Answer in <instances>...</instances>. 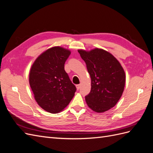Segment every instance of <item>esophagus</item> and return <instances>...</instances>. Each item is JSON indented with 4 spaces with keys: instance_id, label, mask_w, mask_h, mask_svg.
I'll use <instances>...</instances> for the list:
<instances>
[{
    "instance_id": "34e87169",
    "label": "esophagus",
    "mask_w": 153,
    "mask_h": 153,
    "mask_svg": "<svg viewBox=\"0 0 153 153\" xmlns=\"http://www.w3.org/2000/svg\"><path fill=\"white\" fill-rule=\"evenodd\" d=\"M80 86H81V85H80V84H78V85H76V87L77 90H79V89H80Z\"/></svg>"
}]
</instances>
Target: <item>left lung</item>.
Here are the masks:
<instances>
[{
    "label": "left lung",
    "mask_w": 153,
    "mask_h": 153,
    "mask_svg": "<svg viewBox=\"0 0 153 153\" xmlns=\"http://www.w3.org/2000/svg\"><path fill=\"white\" fill-rule=\"evenodd\" d=\"M78 52L86 64L91 79L86 103L96 112H106L117 104L123 94L126 82L124 69L116 58L103 49Z\"/></svg>",
    "instance_id": "left-lung-1"
}]
</instances>
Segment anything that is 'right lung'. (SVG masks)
I'll return each mask as SVG.
<instances>
[{"instance_id": "1", "label": "right lung", "mask_w": 153, "mask_h": 153, "mask_svg": "<svg viewBox=\"0 0 153 153\" xmlns=\"http://www.w3.org/2000/svg\"><path fill=\"white\" fill-rule=\"evenodd\" d=\"M71 52L54 47L41 53L32 64L29 84L34 99L43 110L57 114L66 108L75 95L76 87L64 70Z\"/></svg>"}]
</instances>
